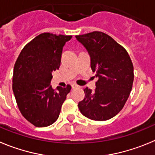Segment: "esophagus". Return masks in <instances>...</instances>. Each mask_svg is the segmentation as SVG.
Here are the masks:
<instances>
[{"label": "esophagus", "instance_id": "obj_1", "mask_svg": "<svg viewBox=\"0 0 155 155\" xmlns=\"http://www.w3.org/2000/svg\"><path fill=\"white\" fill-rule=\"evenodd\" d=\"M71 86H72V89H76V88L79 87V86H78L77 84H76V83H72V85H71Z\"/></svg>", "mask_w": 155, "mask_h": 155}]
</instances>
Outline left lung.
Here are the masks:
<instances>
[{
    "instance_id": "obj_1",
    "label": "left lung",
    "mask_w": 155,
    "mask_h": 155,
    "mask_svg": "<svg viewBox=\"0 0 155 155\" xmlns=\"http://www.w3.org/2000/svg\"><path fill=\"white\" fill-rule=\"evenodd\" d=\"M91 58V69L98 80L95 91L86 87L78 104L81 114L93 120H107L121 110L134 82L132 61L122 45L101 31L76 35Z\"/></svg>"
}]
</instances>
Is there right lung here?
<instances>
[{"instance_id": "1", "label": "right lung", "mask_w": 155, "mask_h": 155, "mask_svg": "<svg viewBox=\"0 0 155 155\" xmlns=\"http://www.w3.org/2000/svg\"><path fill=\"white\" fill-rule=\"evenodd\" d=\"M72 35L42 33L28 43L14 68L12 89L19 110L38 127L52 124L71 90L70 85L51 87V72L59 69L62 48Z\"/></svg>"}]
</instances>
